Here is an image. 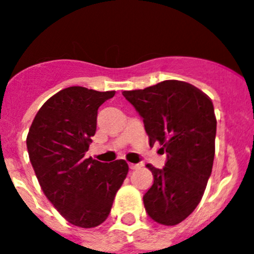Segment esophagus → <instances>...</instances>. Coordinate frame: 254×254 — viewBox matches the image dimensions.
Segmentation results:
<instances>
[{"mask_svg": "<svg viewBox=\"0 0 254 254\" xmlns=\"http://www.w3.org/2000/svg\"><path fill=\"white\" fill-rule=\"evenodd\" d=\"M129 168L131 170H135V169H138L139 168V165L138 164H129Z\"/></svg>", "mask_w": 254, "mask_h": 254, "instance_id": "obj_1", "label": "esophagus"}]
</instances>
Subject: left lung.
<instances>
[{
	"mask_svg": "<svg viewBox=\"0 0 254 254\" xmlns=\"http://www.w3.org/2000/svg\"><path fill=\"white\" fill-rule=\"evenodd\" d=\"M123 95L143 118L150 145L159 141L167 154L162 169L146 165L154 183L143 196L144 207L154 222L175 226L195 209L212 174L217 132L212 100L178 80Z\"/></svg>",
	"mask_w": 254,
	"mask_h": 254,
	"instance_id": "8db88e82",
	"label": "left lung"
}]
</instances>
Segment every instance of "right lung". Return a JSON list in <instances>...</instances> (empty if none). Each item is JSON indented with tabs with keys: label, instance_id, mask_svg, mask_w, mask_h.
Segmentation results:
<instances>
[{
	"label": "right lung",
	"instance_id": "add662e5",
	"mask_svg": "<svg viewBox=\"0 0 254 254\" xmlns=\"http://www.w3.org/2000/svg\"><path fill=\"white\" fill-rule=\"evenodd\" d=\"M114 95L82 86L61 90L37 111L26 139L46 198L68 223L81 228L108 218L129 172L123 159L106 164L85 158L96 131L98 109Z\"/></svg>",
	"mask_w": 254,
	"mask_h": 254
}]
</instances>
